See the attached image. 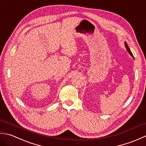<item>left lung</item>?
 Returning <instances> with one entry per match:
<instances>
[{
    "label": "left lung",
    "mask_w": 146,
    "mask_h": 146,
    "mask_svg": "<svg viewBox=\"0 0 146 146\" xmlns=\"http://www.w3.org/2000/svg\"><path fill=\"white\" fill-rule=\"evenodd\" d=\"M125 47H126V49H127V51H128V52L131 55V56H132V57L134 58L133 55H132V52H131V50H130V48H129V47H128V46H127V44H126V42H125Z\"/></svg>",
    "instance_id": "1"
}]
</instances>
